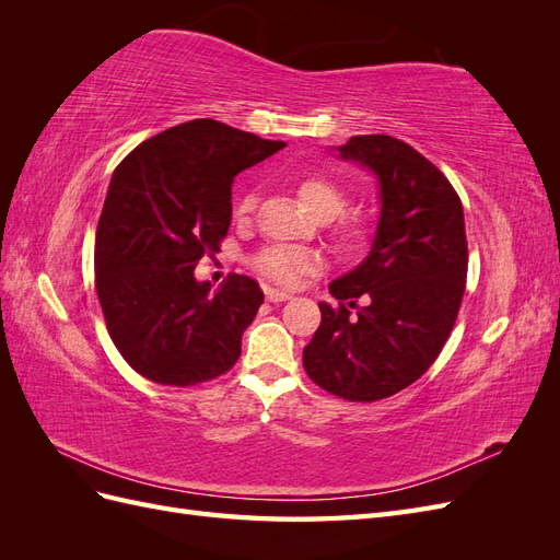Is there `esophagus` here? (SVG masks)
<instances>
[{
  "label": "esophagus",
  "mask_w": 560,
  "mask_h": 560,
  "mask_svg": "<svg viewBox=\"0 0 560 560\" xmlns=\"http://www.w3.org/2000/svg\"><path fill=\"white\" fill-rule=\"evenodd\" d=\"M266 299L273 301V303H280V301H290L292 294L282 292V290H266Z\"/></svg>",
  "instance_id": "34e87169"
}]
</instances>
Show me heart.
<instances>
[{"label": "heart", "instance_id": "obj_1", "mask_svg": "<svg viewBox=\"0 0 560 560\" xmlns=\"http://www.w3.org/2000/svg\"><path fill=\"white\" fill-rule=\"evenodd\" d=\"M296 194H299L301 206L306 208L315 219H319V222H327V219L341 214L343 208L348 206L346 186L327 175L301 177L296 184ZM252 210H254V194L241 196L238 206H235V214L245 219L249 217ZM364 233H366V226L360 217H346L334 231L338 247L346 252L358 249ZM254 266H257L261 276L276 280L284 287H294L306 276L315 273L319 268V259L306 249L276 245V247H266L257 257V261H254Z\"/></svg>", "mask_w": 560, "mask_h": 560}]
</instances>
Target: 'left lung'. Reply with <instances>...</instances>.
<instances>
[{"label": "left lung", "mask_w": 560, "mask_h": 560, "mask_svg": "<svg viewBox=\"0 0 560 560\" xmlns=\"http://www.w3.org/2000/svg\"><path fill=\"white\" fill-rule=\"evenodd\" d=\"M378 179L381 217L366 259L329 284L338 306L303 348V369L327 393L376 401L418 381L439 358L467 280L463 202L442 171L389 135H354L336 149ZM360 295L368 306L352 316Z\"/></svg>", "instance_id": "obj_1"}]
</instances>
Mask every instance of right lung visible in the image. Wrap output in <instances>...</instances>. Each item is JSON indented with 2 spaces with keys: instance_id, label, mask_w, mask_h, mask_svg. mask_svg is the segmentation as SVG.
I'll return each mask as SVG.
<instances>
[{
  "instance_id": "obj_1",
  "label": "right lung",
  "mask_w": 560,
  "mask_h": 560,
  "mask_svg": "<svg viewBox=\"0 0 560 560\" xmlns=\"http://www.w3.org/2000/svg\"><path fill=\"white\" fill-rule=\"evenodd\" d=\"M284 142L194 118L118 163L95 233V290L107 331L140 376L198 385L238 362L259 284L229 276L212 292L194 268L231 226V184Z\"/></svg>"
}]
</instances>
